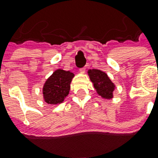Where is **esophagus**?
Masks as SVG:
<instances>
[{
    "label": "esophagus",
    "mask_w": 158,
    "mask_h": 158,
    "mask_svg": "<svg viewBox=\"0 0 158 158\" xmlns=\"http://www.w3.org/2000/svg\"><path fill=\"white\" fill-rule=\"evenodd\" d=\"M85 72V67H82V68L79 69V73H84Z\"/></svg>",
    "instance_id": "esophagus-1"
}]
</instances>
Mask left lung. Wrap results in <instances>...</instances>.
<instances>
[{"label": "left lung", "mask_w": 158, "mask_h": 158, "mask_svg": "<svg viewBox=\"0 0 158 158\" xmlns=\"http://www.w3.org/2000/svg\"><path fill=\"white\" fill-rule=\"evenodd\" d=\"M88 75L99 95L105 99L113 98L114 85L106 73L98 69H93L88 71Z\"/></svg>", "instance_id": "left-lung-1"}]
</instances>
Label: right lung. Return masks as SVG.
Instances as JSON below:
<instances>
[{
  "label": "right lung",
  "instance_id": "obj_1",
  "mask_svg": "<svg viewBox=\"0 0 158 158\" xmlns=\"http://www.w3.org/2000/svg\"><path fill=\"white\" fill-rule=\"evenodd\" d=\"M74 74L69 71L58 69L47 79L43 87L44 99L46 103L57 105L62 103L69 94L70 84Z\"/></svg>",
  "mask_w": 158,
  "mask_h": 158
}]
</instances>
